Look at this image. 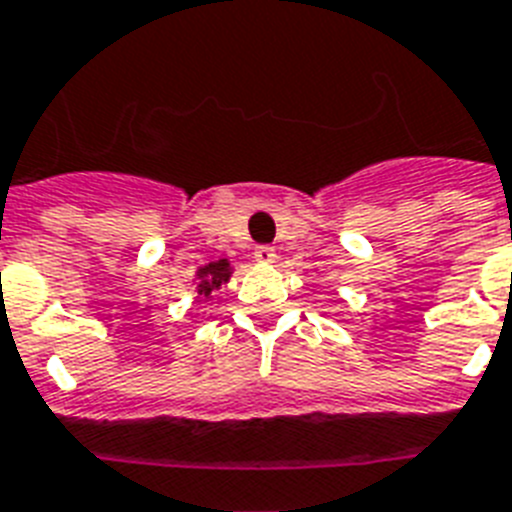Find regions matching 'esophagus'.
<instances>
[{
	"mask_svg": "<svg viewBox=\"0 0 512 512\" xmlns=\"http://www.w3.org/2000/svg\"><path fill=\"white\" fill-rule=\"evenodd\" d=\"M253 259L259 264H274L277 261V251L272 246H256L253 248Z\"/></svg>",
	"mask_w": 512,
	"mask_h": 512,
	"instance_id": "34e87169",
	"label": "esophagus"
}]
</instances>
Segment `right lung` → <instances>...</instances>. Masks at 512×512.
I'll use <instances>...</instances> for the list:
<instances>
[{"mask_svg": "<svg viewBox=\"0 0 512 512\" xmlns=\"http://www.w3.org/2000/svg\"><path fill=\"white\" fill-rule=\"evenodd\" d=\"M230 277H232V266L227 259L209 261L206 266H198L196 293L201 295V298H209L214 290H219L225 282H230Z\"/></svg>", "mask_w": 512, "mask_h": 512, "instance_id": "obj_1", "label": "right lung"}]
</instances>
